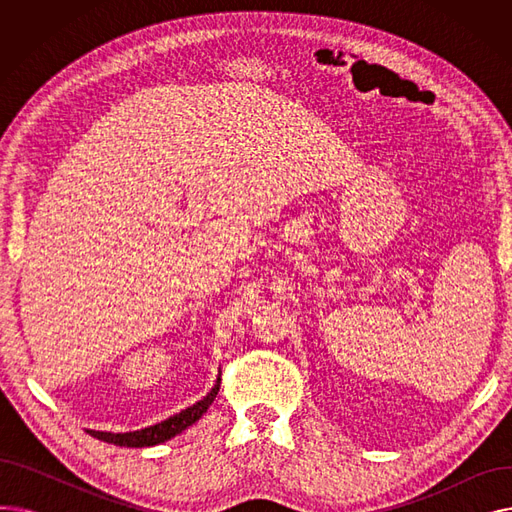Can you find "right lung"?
I'll return each mask as SVG.
<instances>
[{
	"label": "right lung",
	"instance_id": "obj_1",
	"mask_svg": "<svg viewBox=\"0 0 512 512\" xmlns=\"http://www.w3.org/2000/svg\"><path fill=\"white\" fill-rule=\"evenodd\" d=\"M220 382H222V378H218V382L213 384V388L207 392V396H203L199 402H195L193 407H188L161 423L149 425L145 429H137V432H126V434L95 432V429H87V432L97 440H103L107 444H116V446H126V448H143V446H155L161 442H168L170 438L182 434L188 425H193L195 421L201 419V415L209 409L213 398L218 396Z\"/></svg>",
	"mask_w": 512,
	"mask_h": 512
}]
</instances>
